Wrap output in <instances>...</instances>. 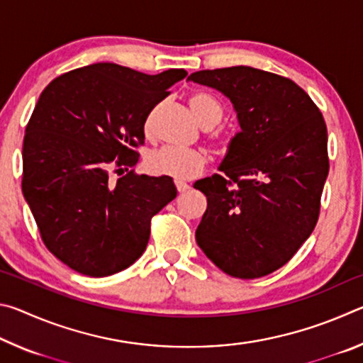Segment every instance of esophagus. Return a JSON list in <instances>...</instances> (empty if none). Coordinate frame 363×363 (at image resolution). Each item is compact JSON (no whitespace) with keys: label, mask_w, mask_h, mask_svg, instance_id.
<instances>
[{"label":"esophagus","mask_w":363,"mask_h":363,"mask_svg":"<svg viewBox=\"0 0 363 363\" xmlns=\"http://www.w3.org/2000/svg\"><path fill=\"white\" fill-rule=\"evenodd\" d=\"M174 186H176L177 192H179V194H184V192H187V190H189L187 184L182 182V181H174Z\"/></svg>","instance_id":"obj_1"}]
</instances>
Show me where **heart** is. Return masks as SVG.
Wrapping results in <instances>:
<instances>
[{"instance_id": "b5f03b06", "label": "heart", "mask_w": 363, "mask_h": 363, "mask_svg": "<svg viewBox=\"0 0 363 363\" xmlns=\"http://www.w3.org/2000/svg\"><path fill=\"white\" fill-rule=\"evenodd\" d=\"M189 107L205 128H211L223 120V107L205 93H194L189 96ZM208 163V157L199 149H176L163 147L152 152L145 160L147 169L155 176L171 177L176 181H189L200 173Z\"/></svg>"}]
</instances>
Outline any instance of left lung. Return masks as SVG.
<instances>
[{
	"instance_id": "left-lung-1",
	"label": "left lung",
	"mask_w": 363,
	"mask_h": 363,
	"mask_svg": "<svg viewBox=\"0 0 363 363\" xmlns=\"http://www.w3.org/2000/svg\"><path fill=\"white\" fill-rule=\"evenodd\" d=\"M187 79L225 96L240 126L220 174L194 184L208 201L196 243L232 277H264L290 261L317 224L330 168L323 116L291 79L253 67Z\"/></svg>"
}]
</instances>
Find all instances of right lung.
Here are the masks:
<instances>
[{"label": "right lung", "mask_w": 363, "mask_h": 363, "mask_svg": "<svg viewBox=\"0 0 363 363\" xmlns=\"http://www.w3.org/2000/svg\"><path fill=\"white\" fill-rule=\"evenodd\" d=\"M186 77L99 62L41 93L23 138L22 192L43 242L70 269L107 277L143 256L150 219L176 199L174 182L133 171L115 182L108 171L138 163L147 116Z\"/></svg>", "instance_id": "1"}]
</instances>
